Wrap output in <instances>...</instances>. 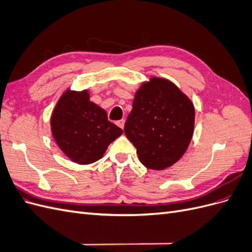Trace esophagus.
<instances>
[{
	"mask_svg": "<svg viewBox=\"0 0 252 252\" xmlns=\"http://www.w3.org/2000/svg\"><path fill=\"white\" fill-rule=\"evenodd\" d=\"M117 125L119 126V127H121L122 129L124 128V125H125V120H120V121H118L117 122Z\"/></svg>",
	"mask_w": 252,
	"mask_h": 252,
	"instance_id": "1",
	"label": "esophagus"
}]
</instances>
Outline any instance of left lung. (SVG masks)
Instances as JSON below:
<instances>
[{
  "label": "left lung",
  "instance_id": "left-lung-1",
  "mask_svg": "<svg viewBox=\"0 0 252 252\" xmlns=\"http://www.w3.org/2000/svg\"><path fill=\"white\" fill-rule=\"evenodd\" d=\"M194 117L193 103L174 83L151 77L135 91L124 131L145 167L164 170L187 150Z\"/></svg>",
  "mask_w": 252,
  "mask_h": 252
}]
</instances>
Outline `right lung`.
<instances>
[{
  "instance_id": "add662e5",
  "label": "right lung",
  "mask_w": 252,
  "mask_h": 252,
  "mask_svg": "<svg viewBox=\"0 0 252 252\" xmlns=\"http://www.w3.org/2000/svg\"><path fill=\"white\" fill-rule=\"evenodd\" d=\"M89 90L67 89L50 118L53 139L73 163L87 165L102 158L123 130L108 121L107 112L89 100Z\"/></svg>"
}]
</instances>
